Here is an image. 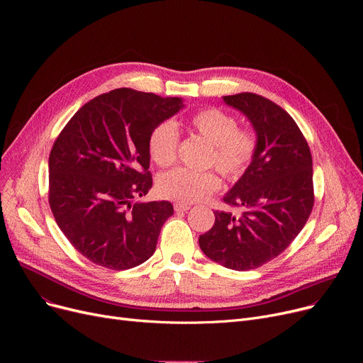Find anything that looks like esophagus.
I'll list each match as a JSON object with an SVG mask.
<instances>
[{
    "mask_svg": "<svg viewBox=\"0 0 363 363\" xmlns=\"http://www.w3.org/2000/svg\"><path fill=\"white\" fill-rule=\"evenodd\" d=\"M191 208V205H188V203H182V202H175L174 203V210L177 211V213H185V211H188Z\"/></svg>",
    "mask_w": 363,
    "mask_h": 363,
    "instance_id": "esophagus-1",
    "label": "esophagus"
}]
</instances>
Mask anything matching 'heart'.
I'll return each instance as SVG.
<instances>
[{
    "label": "heart",
    "instance_id": "obj_1",
    "mask_svg": "<svg viewBox=\"0 0 363 363\" xmlns=\"http://www.w3.org/2000/svg\"><path fill=\"white\" fill-rule=\"evenodd\" d=\"M188 123L195 133L211 145L208 164L214 165L225 178L238 179L247 172L258 146L252 130L238 129L235 118L216 108L195 112ZM178 143L177 125L172 121L160 123L149 136L150 160L162 168L169 167L177 158ZM220 184V178L211 171L198 172L177 168L160 178L158 191L168 199L192 203L216 192Z\"/></svg>",
    "mask_w": 363,
    "mask_h": 363
}]
</instances>
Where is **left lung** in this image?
<instances>
[{"instance_id":"1","label":"left lung","mask_w":363,"mask_h":363,"mask_svg":"<svg viewBox=\"0 0 363 363\" xmlns=\"http://www.w3.org/2000/svg\"><path fill=\"white\" fill-rule=\"evenodd\" d=\"M223 100L248 119L258 146L247 172L224 195L242 213L216 211L199 247L213 262L247 272L273 260L304 227L315 202L313 162L298 126L276 103L254 93Z\"/></svg>"}]
</instances>
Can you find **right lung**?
Masks as SVG:
<instances>
[{"mask_svg": "<svg viewBox=\"0 0 363 363\" xmlns=\"http://www.w3.org/2000/svg\"><path fill=\"white\" fill-rule=\"evenodd\" d=\"M184 106L182 97L115 89L87 101L56 139L48 158L50 208L89 262L128 270L155 252L174 206L133 199L152 188V130Z\"/></svg>", "mask_w": 363, "mask_h": 363, "instance_id": "right-lung-1", "label": "right lung"}]
</instances>
